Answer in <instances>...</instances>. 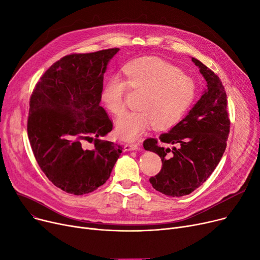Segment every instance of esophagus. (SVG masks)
Here are the masks:
<instances>
[{
	"instance_id": "esophagus-1",
	"label": "esophagus",
	"mask_w": 260,
	"mask_h": 260,
	"mask_svg": "<svg viewBox=\"0 0 260 260\" xmlns=\"http://www.w3.org/2000/svg\"><path fill=\"white\" fill-rule=\"evenodd\" d=\"M138 147H139V144L134 143V142H129L124 145L125 151H135V149H138Z\"/></svg>"
}]
</instances>
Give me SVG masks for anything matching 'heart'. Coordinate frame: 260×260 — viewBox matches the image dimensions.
<instances>
[{"instance_id":"1","label":"heart","mask_w":260,"mask_h":260,"mask_svg":"<svg viewBox=\"0 0 260 260\" xmlns=\"http://www.w3.org/2000/svg\"><path fill=\"white\" fill-rule=\"evenodd\" d=\"M123 74L125 80L117 75L106 80L101 100L108 112L121 116L126 111L127 85L144 91L139 103L141 111L128 113L117 122V133L127 140L137 139L153 125L157 129L177 125L196 100L195 80L162 59L149 57L132 61L123 66Z\"/></svg>"}]
</instances>
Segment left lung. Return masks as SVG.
I'll return each mask as SVG.
<instances>
[{
    "instance_id": "1",
    "label": "left lung",
    "mask_w": 260,
    "mask_h": 260,
    "mask_svg": "<svg viewBox=\"0 0 260 260\" xmlns=\"http://www.w3.org/2000/svg\"><path fill=\"white\" fill-rule=\"evenodd\" d=\"M192 61L200 68L208 89L170 132L143 142L144 148L158 154L162 161L161 171L149 182L171 197L188 195L209 178L225 151L230 134L226 92L221 80L199 60ZM161 143L173 147L166 148Z\"/></svg>"
}]
</instances>
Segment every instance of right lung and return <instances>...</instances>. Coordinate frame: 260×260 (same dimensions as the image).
Here are the masks:
<instances>
[{
  "label": "right lung",
  "instance_id": "add662e5",
  "mask_svg": "<svg viewBox=\"0 0 260 260\" xmlns=\"http://www.w3.org/2000/svg\"><path fill=\"white\" fill-rule=\"evenodd\" d=\"M119 48L71 53L40 78L29 100L27 134L47 178L66 193L88 194L106 182L122 153L99 137L113 129L100 106L106 65ZM93 142L92 149L83 143Z\"/></svg>",
  "mask_w": 260,
  "mask_h": 260
}]
</instances>
